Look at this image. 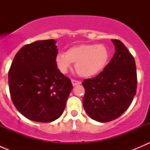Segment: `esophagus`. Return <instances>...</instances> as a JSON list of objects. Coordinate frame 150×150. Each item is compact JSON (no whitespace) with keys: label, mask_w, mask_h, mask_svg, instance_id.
<instances>
[{"label":"esophagus","mask_w":150,"mask_h":150,"mask_svg":"<svg viewBox=\"0 0 150 150\" xmlns=\"http://www.w3.org/2000/svg\"><path fill=\"white\" fill-rule=\"evenodd\" d=\"M71 82H72V86H78V85H80L81 83L80 81H75V80H72L71 81Z\"/></svg>","instance_id":"obj_1"}]
</instances>
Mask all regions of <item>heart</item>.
Segmentation results:
<instances>
[{
	"instance_id": "heart-1",
	"label": "heart",
	"mask_w": 150,
	"mask_h": 150,
	"mask_svg": "<svg viewBox=\"0 0 150 150\" xmlns=\"http://www.w3.org/2000/svg\"><path fill=\"white\" fill-rule=\"evenodd\" d=\"M110 58L108 48L104 44L83 43L68 48L65 54H58L55 64L60 72L65 74L75 63L77 73L83 78H91L103 71Z\"/></svg>"
}]
</instances>
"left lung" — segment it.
Segmentation results:
<instances>
[{
	"instance_id": "left-lung-1",
	"label": "left lung",
	"mask_w": 150,
	"mask_h": 150,
	"mask_svg": "<svg viewBox=\"0 0 150 150\" xmlns=\"http://www.w3.org/2000/svg\"><path fill=\"white\" fill-rule=\"evenodd\" d=\"M115 52L102 72L85 79L83 105L93 120L107 122L126 111L137 92V67L134 57L119 40H112Z\"/></svg>"
}]
</instances>
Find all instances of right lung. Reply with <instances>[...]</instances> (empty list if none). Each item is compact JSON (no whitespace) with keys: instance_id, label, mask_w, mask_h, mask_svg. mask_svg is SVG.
<instances>
[{"instance_id":"obj_1","label":"right lung","mask_w":150,"mask_h":150,"mask_svg":"<svg viewBox=\"0 0 150 150\" xmlns=\"http://www.w3.org/2000/svg\"><path fill=\"white\" fill-rule=\"evenodd\" d=\"M56 40H37L15 56L8 86L12 102L29 120L50 122L62 115L72 89L71 81L57 69Z\"/></svg>"}]
</instances>
